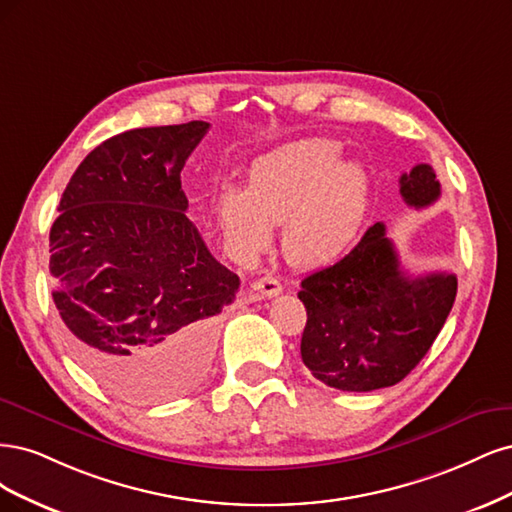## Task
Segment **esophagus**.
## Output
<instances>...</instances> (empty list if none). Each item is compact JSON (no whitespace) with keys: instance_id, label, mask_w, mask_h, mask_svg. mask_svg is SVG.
Returning <instances> with one entry per match:
<instances>
[{"instance_id":"obj_1","label":"esophagus","mask_w":512,"mask_h":512,"mask_svg":"<svg viewBox=\"0 0 512 512\" xmlns=\"http://www.w3.org/2000/svg\"><path fill=\"white\" fill-rule=\"evenodd\" d=\"M251 287L255 291V298H259V300L261 298H276V295L283 291V285H280L274 276L257 278Z\"/></svg>"}]
</instances>
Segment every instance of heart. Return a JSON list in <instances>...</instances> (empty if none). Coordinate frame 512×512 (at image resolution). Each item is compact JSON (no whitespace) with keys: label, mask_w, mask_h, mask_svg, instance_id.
Here are the masks:
<instances>
[{"label":"heart","mask_w":512,"mask_h":512,"mask_svg":"<svg viewBox=\"0 0 512 512\" xmlns=\"http://www.w3.org/2000/svg\"><path fill=\"white\" fill-rule=\"evenodd\" d=\"M340 153L338 142L310 138L259 157L246 189H227L217 206L229 249L255 259L272 244V225H283L280 246L295 268L349 253L368 219L372 180L364 163Z\"/></svg>","instance_id":"b5f03b06"}]
</instances>
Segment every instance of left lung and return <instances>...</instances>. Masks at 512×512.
Here are the masks:
<instances>
[{
  "label": "left lung",
  "instance_id": "1",
  "mask_svg": "<svg viewBox=\"0 0 512 512\" xmlns=\"http://www.w3.org/2000/svg\"><path fill=\"white\" fill-rule=\"evenodd\" d=\"M400 193L412 208L434 204L440 183L432 166L402 174ZM455 295L451 272L408 276L385 223H374L349 255L302 280L304 366L340 391L400 383L430 351Z\"/></svg>",
  "mask_w": 512,
  "mask_h": 512
}]
</instances>
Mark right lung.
<instances>
[{
  "label": "right lung",
  "instance_id": "add662e5",
  "mask_svg": "<svg viewBox=\"0 0 512 512\" xmlns=\"http://www.w3.org/2000/svg\"><path fill=\"white\" fill-rule=\"evenodd\" d=\"M208 129L142 127L102 142L70 178L51 227L65 340L129 402L176 398L202 381L217 315L240 287L185 212L180 172Z\"/></svg>",
  "mask_w": 512,
  "mask_h": 512
}]
</instances>
